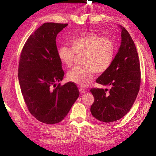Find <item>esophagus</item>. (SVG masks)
I'll return each mask as SVG.
<instances>
[{"label": "esophagus", "mask_w": 156, "mask_h": 156, "mask_svg": "<svg viewBox=\"0 0 156 156\" xmlns=\"http://www.w3.org/2000/svg\"><path fill=\"white\" fill-rule=\"evenodd\" d=\"M79 91H80V93H85V92H87V90L83 88H79Z\"/></svg>", "instance_id": "esophagus-1"}]
</instances>
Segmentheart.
<instances>
[{
    "label": "heart",
    "instance_id": "b5f03b06",
    "mask_svg": "<svg viewBox=\"0 0 156 156\" xmlns=\"http://www.w3.org/2000/svg\"><path fill=\"white\" fill-rule=\"evenodd\" d=\"M71 48L62 46L58 49V57L62 64L71 67L76 54L82 55V66L75 67L67 74L68 80L80 87L92 81L94 73L103 74L110 68L115 58L116 48L110 37H102L94 33H87L69 42Z\"/></svg>",
    "mask_w": 156,
    "mask_h": 156
}]
</instances>
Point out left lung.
Returning <instances> with one entry per match:
<instances>
[{
	"mask_svg": "<svg viewBox=\"0 0 156 156\" xmlns=\"http://www.w3.org/2000/svg\"><path fill=\"white\" fill-rule=\"evenodd\" d=\"M121 27V44L117 54L108 70L96 81L111 88L90 89L94 98L91 113L105 122L116 121L124 117L133 106L140 88V63L137 49L128 31Z\"/></svg>",
	"mask_w": 156,
	"mask_h": 156,
	"instance_id": "8db88e82",
	"label": "left lung"
}]
</instances>
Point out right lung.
Instances as JSON below:
<instances>
[{"mask_svg": "<svg viewBox=\"0 0 156 156\" xmlns=\"http://www.w3.org/2000/svg\"><path fill=\"white\" fill-rule=\"evenodd\" d=\"M68 25L44 23L29 36L20 55L18 77L23 99L30 113L46 124L62 121L80 94L72 82L55 84L64 76L55 39Z\"/></svg>", "mask_w": 156, "mask_h": 156, "instance_id": "1", "label": "right lung"}]
</instances>
